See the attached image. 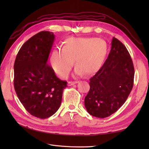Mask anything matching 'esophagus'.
<instances>
[{
  "mask_svg": "<svg viewBox=\"0 0 149 149\" xmlns=\"http://www.w3.org/2000/svg\"><path fill=\"white\" fill-rule=\"evenodd\" d=\"M78 83V81H69L68 83V85L70 86H73V85H74L76 83Z\"/></svg>",
  "mask_w": 149,
  "mask_h": 149,
  "instance_id": "esophagus-1",
  "label": "esophagus"
}]
</instances>
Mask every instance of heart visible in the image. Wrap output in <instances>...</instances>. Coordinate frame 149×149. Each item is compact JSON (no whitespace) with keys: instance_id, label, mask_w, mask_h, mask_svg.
I'll list each match as a JSON object with an SVG mask.
<instances>
[{"instance_id":"b5f03b06","label":"heart","mask_w":149,"mask_h":149,"mask_svg":"<svg viewBox=\"0 0 149 149\" xmlns=\"http://www.w3.org/2000/svg\"><path fill=\"white\" fill-rule=\"evenodd\" d=\"M106 53V43L100 38H68L62 49H54L50 63L53 70L62 78L68 76L74 60L76 74L92 75L102 66Z\"/></svg>"}]
</instances>
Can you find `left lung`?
Wrapping results in <instances>:
<instances>
[{
	"label": "left lung",
	"mask_w": 149,
	"mask_h": 149,
	"mask_svg": "<svg viewBox=\"0 0 149 149\" xmlns=\"http://www.w3.org/2000/svg\"><path fill=\"white\" fill-rule=\"evenodd\" d=\"M134 68L127 48L113 37L108 57L89 79L90 89L84 98L89 114L105 118L124 104L133 87Z\"/></svg>",
	"instance_id": "1"
}]
</instances>
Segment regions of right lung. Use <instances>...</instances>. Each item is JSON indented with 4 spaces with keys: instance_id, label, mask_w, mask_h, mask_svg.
<instances>
[{
    "instance_id": "obj_1",
    "label": "right lung",
    "mask_w": 149,
    "mask_h": 149,
    "mask_svg": "<svg viewBox=\"0 0 149 149\" xmlns=\"http://www.w3.org/2000/svg\"><path fill=\"white\" fill-rule=\"evenodd\" d=\"M55 38L48 31L35 35L22 46L14 63L17 97L31 115L40 119L58 111L67 87V82L57 78L47 63Z\"/></svg>"
}]
</instances>
